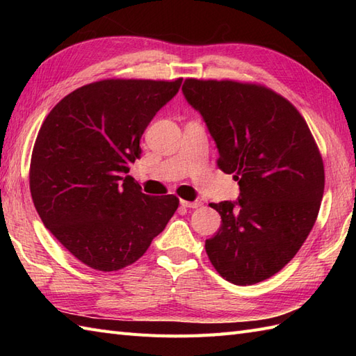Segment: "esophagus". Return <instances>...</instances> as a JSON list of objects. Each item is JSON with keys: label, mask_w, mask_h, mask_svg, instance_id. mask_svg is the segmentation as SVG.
Here are the masks:
<instances>
[{"label": "esophagus", "mask_w": 356, "mask_h": 356, "mask_svg": "<svg viewBox=\"0 0 356 356\" xmlns=\"http://www.w3.org/2000/svg\"><path fill=\"white\" fill-rule=\"evenodd\" d=\"M180 205H182L184 208H199V207H202V202H199V200H195V202H188V200H180Z\"/></svg>", "instance_id": "esophagus-1"}]
</instances>
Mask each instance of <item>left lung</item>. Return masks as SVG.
I'll return each mask as SVG.
<instances>
[{"label": "left lung", "instance_id": "left-lung-1", "mask_svg": "<svg viewBox=\"0 0 356 356\" xmlns=\"http://www.w3.org/2000/svg\"><path fill=\"white\" fill-rule=\"evenodd\" d=\"M182 92L216 142L218 168L240 186L237 200L211 203L222 226L207 254L234 284L263 282L293 259L318 216V147L298 110L266 87L186 79Z\"/></svg>", "mask_w": 356, "mask_h": 356}]
</instances>
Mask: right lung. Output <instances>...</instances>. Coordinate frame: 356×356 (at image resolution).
<instances>
[{"label":"right lung","mask_w":356,"mask_h":356,"mask_svg":"<svg viewBox=\"0 0 356 356\" xmlns=\"http://www.w3.org/2000/svg\"><path fill=\"white\" fill-rule=\"evenodd\" d=\"M176 81L105 79L74 90L41 125L30 193L45 228L79 261L119 270L139 260L179 207L148 195L128 176L140 138L177 95Z\"/></svg>","instance_id":"obj_1"}]
</instances>
